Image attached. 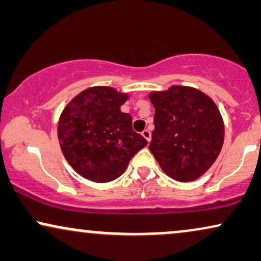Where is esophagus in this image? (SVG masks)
Instances as JSON below:
<instances>
[{
	"mask_svg": "<svg viewBox=\"0 0 261 261\" xmlns=\"http://www.w3.org/2000/svg\"><path fill=\"white\" fill-rule=\"evenodd\" d=\"M142 136L146 138V140H147L148 142H150V140H151V134H150L149 130H143V133H142Z\"/></svg>",
	"mask_w": 261,
	"mask_h": 261,
	"instance_id": "1",
	"label": "esophagus"
}]
</instances>
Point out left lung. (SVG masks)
<instances>
[{
    "mask_svg": "<svg viewBox=\"0 0 261 261\" xmlns=\"http://www.w3.org/2000/svg\"><path fill=\"white\" fill-rule=\"evenodd\" d=\"M155 108L149 149L167 176L179 182L200 178L214 164L224 143L222 114L199 89L172 85L151 91Z\"/></svg>",
    "mask_w": 261,
    "mask_h": 261,
    "instance_id": "left-lung-1",
    "label": "left lung"
}]
</instances>
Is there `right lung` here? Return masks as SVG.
I'll return each mask as SVG.
<instances>
[{
  "label": "right lung",
  "mask_w": 261,
  "mask_h": 261,
  "mask_svg": "<svg viewBox=\"0 0 261 261\" xmlns=\"http://www.w3.org/2000/svg\"><path fill=\"white\" fill-rule=\"evenodd\" d=\"M128 94L91 87L68 102L60 115L58 138L75 172L96 183L117 179L134 155L148 144L133 130V118L120 111Z\"/></svg>",
  "instance_id": "obj_1"
}]
</instances>
